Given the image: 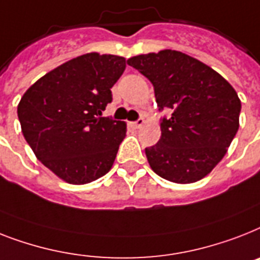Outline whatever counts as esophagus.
I'll list each match as a JSON object with an SVG mask.
<instances>
[{"instance_id":"obj_1","label":"esophagus","mask_w":260,"mask_h":260,"mask_svg":"<svg viewBox=\"0 0 260 260\" xmlns=\"http://www.w3.org/2000/svg\"><path fill=\"white\" fill-rule=\"evenodd\" d=\"M132 124H134L135 128H140V126L144 125V119H143V117H140V119H137L136 121H135V123H132Z\"/></svg>"}]
</instances>
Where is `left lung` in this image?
I'll use <instances>...</instances> for the list:
<instances>
[{
    "instance_id": "obj_1",
    "label": "left lung",
    "mask_w": 260,
    "mask_h": 260,
    "mask_svg": "<svg viewBox=\"0 0 260 260\" xmlns=\"http://www.w3.org/2000/svg\"><path fill=\"white\" fill-rule=\"evenodd\" d=\"M153 85L163 117L157 144L145 148L155 174L187 184L203 179L224 157L239 129L242 104L218 72L178 50L139 54L126 61Z\"/></svg>"
}]
</instances>
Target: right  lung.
Listing matches in <instances>:
<instances>
[{
	"label": "right lung",
	"instance_id": "add662e5",
	"mask_svg": "<svg viewBox=\"0 0 260 260\" xmlns=\"http://www.w3.org/2000/svg\"><path fill=\"white\" fill-rule=\"evenodd\" d=\"M125 58L86 53L33 84L17 113L36 157L67 183L86 184L112 168L125 137L124 121L103 117Z\"/></svg>",
	"mask_w": 260,
	"mask_h": 260
}]
</instances>
